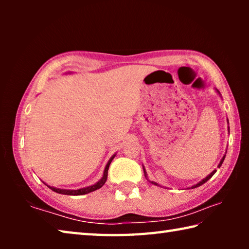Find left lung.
Segmentation results:
<instances>
[{"instance_id":"1","label":"left lung","mask_w":249,"mask_h":249,"mask_svg":"<svg viewBox=\"0 0 249 249\" xmlns=\"http://www.w3.org/2000/svg\"><path fill=\"white\" fill-rule=\"evenodd\" d=\"M218 92V91H217ZM218 93H220V92H218ZM230 129V128H229ZM224 159H225V156H224V157H223L222 158V160H221V162H220V165H218V167H221L222 166V163H223V161H224ZM215 172H216V170H214L213 172H212V174H211V175H209L208 177H206V178L205 179H203V180H202L201 181V182H199V183H197V184H196V185H193V187H191V189H193V188H196V187H200V185L201 184H203V183H205L206 182V181H208L209 179H211V178H212V176L214 175V174H215ZM144 174L146 175V171H145V169H144ZM151 183H154V184H157V183H156V182H151Z\"/></svg>"}]
</instances>
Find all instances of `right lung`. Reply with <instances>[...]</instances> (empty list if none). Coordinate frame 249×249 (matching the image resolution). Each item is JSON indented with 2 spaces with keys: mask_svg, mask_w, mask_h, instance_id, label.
Returning a JSON list of instances; mask_svg holds the SVG:
<instances>
[{
  "mask_svg": "<svg viewBox=\"0 0 249 249\" xmlns=\"http://www.w3.org/2000/svg\"><path fill=\"white\" fill-rule=\"evenodd\" d=\"M114 156H113V157L108 160L107 165V167H105V169H104V174H103L102 179H101L99 182H96L93 185H90V187H87V188H83V189H79V190H64V189H56V188L49 187V185H48V187L52 189L53 191H54V192L60 193V195H67V196H82V195H87V193H90L92 191L98 190V189H100L101 187H103V184L105 183V181H107V179L108 167H109V165H111V161L113 160V158H114Z\"/></svg>",
  "mask_w": 249,
  "mask_h": 249,
  "instance_id": "right-lung-1",
  "label": "right lung"
}]
</instances>
